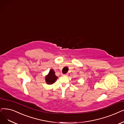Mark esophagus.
Listing matches in <instances>:
<instances>
[{"label": "esophagus", "mask_w": 124, "mask_h": 124, "mask_svg": "<svg viewBox=\"0 0 124 124\" xmlns=\"http://www.w3.org/2000/svg\"><path fill=\"white\" fill-rule=\"evenodd\" d=\"M62 75H63V76H67V74H62Z\"/></svg>", "instance_id": "34e87169"}]
</instances>
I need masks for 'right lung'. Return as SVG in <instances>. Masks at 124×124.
Masks as SVG:
<instances>
[{
  "label": "right lung",
  "mask_w": 124,
  "mask_h": 124,
  "mask_svg": "<svg viewBox=\"0 0 124 124\" xmlns=\"http://www.w3.org/2000/svg\"><path fill=\"white\" fill-rule=\"evenodd\" d=\"M58 77L56 76L55 72L53 70V69H51L48 74L46 77V82L47 84H53L57 80Z\"/></svg>",
  "instance_id": "add662e5"
}]
</instances>
